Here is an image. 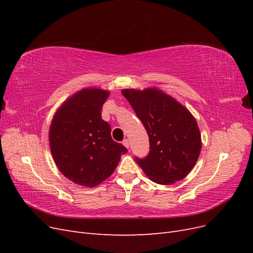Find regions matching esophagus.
Returning <instances> with one entry per match:
<instances>
[{
    "label": "esophagus",
    "mask_w": 253,
    "mask_h": 253,
    "mask_svg": "<svg viewBox=\"0 0 253 253\" xmlns=\"http://www.w3.org/2000/svg\"><path fill=\"white\" fill-rule=\"evenodd\" d=\"M122 143H124V145L126 148H127L128 149V147H129V141L127 140V139H125L124 141H122Z\"/></svg>",
    "instance_id": "obj_1"
}]
</instances>
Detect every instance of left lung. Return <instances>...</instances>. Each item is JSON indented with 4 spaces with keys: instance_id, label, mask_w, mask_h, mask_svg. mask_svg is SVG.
Instances as JSON below:
<instances>
[{
    "instance_id": "left-lung-1",
    "label": "left lung",
    "mask_w": 253,
    "mask_h": 253,
    "mask_svg": "<svg viewBox=\"0 0 253 253\" xmlns=\"http://www.w3.org/2000/svg\"><path fill=\"white\" fill-rule=\"evenodd\" d=\"M149 135L150 152L135 157L148 177L160 185L185 178L202 149L197 122L185 106L157 88L122 89Z\"/></svg>"
}]
</instances>
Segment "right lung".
<instances>
[{
	"mask_svg": "<svg viewBox=\"0 0 253 253\" xmlns=\"http://www.w3.org/2000/svg\"><path fill=\"white\" fill-rule=\"evenodd\" d=\"M110 93L83 88L60 106L49 127V147L59 171L73 182L95 187L109 178L127 152L112 139L111 126L102 120Z\"/></svg>",
	"mask_w": 253,
	"mask_h": 253,
	"instance_id": "1",
	"label": "right lung"
}]
</instances>
